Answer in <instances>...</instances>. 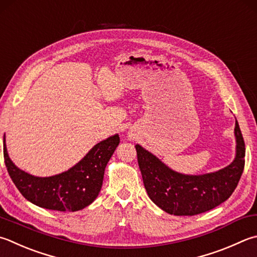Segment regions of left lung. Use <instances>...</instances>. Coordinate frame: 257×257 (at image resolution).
Listing matches in <instances>:
<instances>
[{
	"label": "left lung",
	"mask_w": 257,
	"mask_h": 257,
	"mask_svg": "<svg viewBox=\"0 0 257 257\" xmlns=\"http://www.w3.org/2000/svg\"><path fill=\"white\" fill-rule=\"evenodd\" d=\"M234 161L216 172L183 174L164 164L140 144L135 145L144 187L154 204L174 216H193L219 206L234 192L245 166V143L235 123Z\"/></svg>",
	"instance_id": "obj_1"
}]
</instances>
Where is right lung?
<instances>
[{"label":"right lung","instance_id":"right-lung-1","mask_svg":"<svg viewBox=\"0 0 257 257\" xmlns=\"http://www.w3.org/2000/svg\"><path fill=\"white\" fill-rule=\"evenodd\" d=\"M118 144V134L112 135L94 145L67 171L51 177H36L13 163L4 138V162L13 183L27 200L46 209L77 211L89 206L97 198L105 168Z\"/></svg>","mask_w":257,"mask_h":257}]
</instances>
